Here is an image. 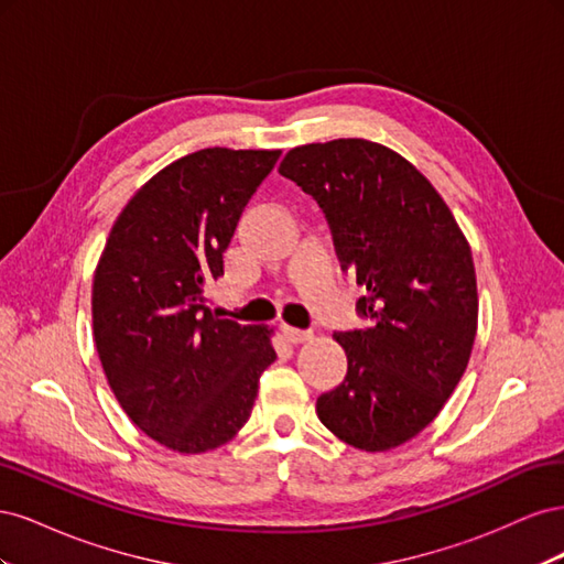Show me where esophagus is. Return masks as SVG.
I'll return each mask as SVG.
<instances>
[{
	"mask_svg": "<svg viewBox=\"0 0 564 564\" xmlns=\"http://www.w3.org/2000/svg\"><path fill=\"white\" fill-rule=\"evenodd\" d=\"M282 334L289 344H305V340L313 338L311 329H294V327H289V324H282Z\"/></svg>",
	"mask_w": 564,
	"mask_h": 564,
	"instance_id": "esophagus-1",
	"label": "esophagus"
}]
</instances>
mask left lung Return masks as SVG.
Segmentation results:
<instances>
[{
    "mask_svg": "<svg viewBox=\"0 0 564 564\" xmlns=\"http://www.w3.org/2000/svg\"><path fill=\"white\" fill-rule=\"evenodd\" d=\"M280 174L319 204L340 268L367 286L357 301L367 327L334 334L348 373L317 398V416L357 449L400 447L440 414L470 360L477 282L468 240L431 181L381 143L299 145Z\"/></svg>",
    "mask_w": 564,
    "mask_h": 564,
    "instance_id": "1",
    "label": "left lung"
}]
</instances>
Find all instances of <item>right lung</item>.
<instances>
[{
  "mask_svg": "<svg viewBox=\"0 0 564 564\" xmlns=\"http://www.w3.org/2000/svg\"><path fill=\"white\" fill-rule=\"evenodd\" d=\"M280 150L204 148L152 176L117 216L94 275V340L127 416L181 454L212 452L249 421L275 362L270 329L220 319L204 286Z\"/></svg>",
  "mask_w": 564,
  "mask_h": 564,
  "instance_id": "right-lung-1",
  "label": "right lung"
}]
</instances>
